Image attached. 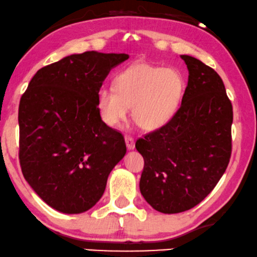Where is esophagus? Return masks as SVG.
Returning a JSON list of instances; mask_svg holds the SVG:
<instances>
[{
	"label": "esophagus",
	"instance_id": "1",
	"mask_svg": "<svg viewBox=\"0 0 257 257\" xmlns=\"http://www.w3.org/2000/svg\"><path fill=\"white\" fill-rule=\"evenodd\" d=\"M125 145H126V148L129 149V151H133V149L135 148V141L134 139L131 138V136H125Z\"/></svg>",
	"mask_w": 257,
	"mask_h": 257
}]
</instances>
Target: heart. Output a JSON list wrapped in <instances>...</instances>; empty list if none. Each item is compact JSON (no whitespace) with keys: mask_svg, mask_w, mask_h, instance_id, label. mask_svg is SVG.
<instances>
[{"mask_svg":"<svg viewBox=\"0 0 257 257\" xmlns=\"http://www.w3.org/2000/svg\"><path fill=\"white\" fill-rule=\"evenodd\" d=\"M186 82L175 67L147 63L131 65L113 79V87L102 86L96 92V108L103 123L111 128L128 117L146 131L166 125L180 108Z\"/></svg>","mask_w":257,"mask_h":257,"instance_id":"heart-1","label":"heart"}]
</instances>
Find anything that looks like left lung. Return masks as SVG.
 <instances>
[{
	"instance_id": "1",
	"label": "left lung",
	"mask_w": 257,
	"mask_h": 257,
	"mask_svg": "<svg viewBox=\"0 0 257 257\" xmlns=\"http://www.w3.org/2000/svg\"><path fill=\"white\" fill-rule=\"evenodd\" d=\"M188 82L175 116L139 139L145 159L140 191L153 209L179 213L215 188L231 155L232 105L222 78L199 59L183 54Z\"/></svg>"
}]
</instances>
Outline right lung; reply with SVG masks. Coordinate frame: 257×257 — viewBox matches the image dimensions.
<instances>
[{
  "mask_svg": "<svg viewBox=\"0 0 257 257\" xmlns=\"http://www.w3.org/2000/svg\"><path fill=\"white\" fill-rule=\"evenodd\" d=\"M125 53L71 54L34 74L19 105L22 174L48 206L69 215L102 198L125 155L121 133L103 123L96 92Z\"/></svg>",
  "mask_w": 257,
  "mask_h": 257,
  "instance_id": "add662e5",
  "label": "right lung"
}]
</instances>
